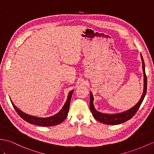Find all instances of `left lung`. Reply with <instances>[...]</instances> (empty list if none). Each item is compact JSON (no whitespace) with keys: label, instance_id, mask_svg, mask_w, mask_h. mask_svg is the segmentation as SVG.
Segmentation results:
<instances>
[{"label":"left lung","instance_id":"left-lung-1","mask_svg":"<svg viewBox=\"0 0 154 154\" xmlns=\"http://www.w3.org/2000/svg\"><path fill=\"white\" fill-rule=\"evenodd\" d=\"M140 56H141V59L142 62V69H143V72H144V91H143V93H142V95L141 97L140 100L138 101L136 105H134L133 107L130 108L129 110L121 112V113H118V114H103L95 110L94 105H93V97L91 92H90V101H89L90 110H91L93 117H94L97 121H99L101 123H104V124H106V125L120 124V123H124L126 121L132 118L134 116V114L137 113L138 110L139 109L142 101H143L145 97L146 90H147V78H146V75L145 72L144 61L141 54H140Z\"/></svg>","mask_w":154,"mask_h":154}]
</instances>
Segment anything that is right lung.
Listing matches in <instances>:
<instances>
[{"label": "right lung", "mask_w": 154, "mask_h": 154, "mask_svg": "<svg viewBox=\"0 0 154 154\" xmlns=\"http://www.w3.org/2000/svg\"><path fill=\"white\" fill-rule=\"evenodd\" d=\"M73 91H74L72 90V91H71L69 93L68 98H67V100L66 101L65 105L63 106V108L59 111V112H58L57 114H55L53 116H51V117H49V118H38V117H35V116H32L28 115L27 114H25L23 112H21L20 110H19L18 108L14 105L12 101H11V103H12L13 107L15 109V110L16 111L17 114L27 122L31 123V124H33V125H36L42 126V127L54 126V125L59 124V123H61L66 119L69 110L70 102L71 97H72Z\"/></svg>", "instance_id": "1"}]
</instances>
